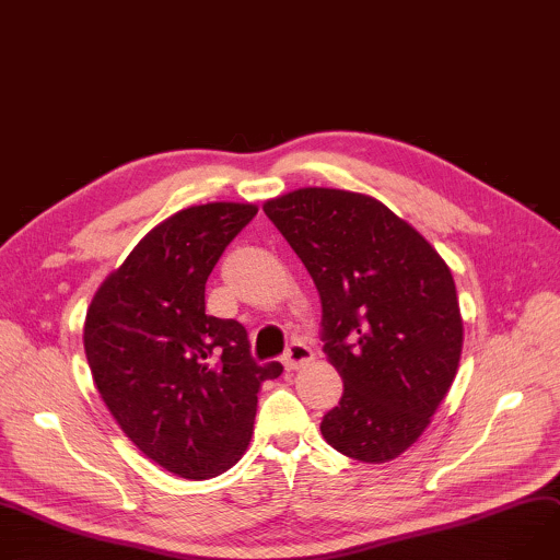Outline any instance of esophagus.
Returning <instances> with one entry per match:
<instances>
[{"label":"esophagus","mask_w":560,"mask_h":560,"mask_svg":"<svg viewBox=\"0 0 560 560\" xmlns=\"http://www.w3.org/2000/svg\"><path fill=\"white\" fill-rule=\"evenodd\" d=\"M313 358H315V353L311 351V347H306V345H302V342H294V345L288 347V351H285V355H283V366H285L288 371H294V369H300L302 364L311 362Z\"/></svg>","instance_id":"1"}]
</instances>
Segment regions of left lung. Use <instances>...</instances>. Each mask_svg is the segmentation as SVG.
I'll return each instance as SVG.
<instances>
[{"label": "left lung", "mask_w": 560, "mask_h": 560, "mask_svg": "<svg viewBox=\"0 0 560 560\" xmlns=\"http://www.w3.org/2000/svg\"><path fill=\"white\" fill-rule=\"evenodd\" d=\"M264 211L317 285L324 353L345 383L319 425L326 443L366 464L396 459L457 376L464 319L451 268L364 194L306 186Z\"/></svg>", "instance_id": "obj_1"}]
</instances>
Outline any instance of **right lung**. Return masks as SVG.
Returning <instances> with one entry per match:
<instances>
[{
    "instance_id": "right-lung-1",
    "label": "right lung",
    "mask_w": 560,
    "mask_h": 560,
    "mask_svg": "<svg viewBox=\"0 0 560 560\" xmlns=\"http://www.w3.org/2000/svg\"><path fill=\"white\" fill-rule=\"evenodd\" d=\"M256 211L207 202L173 213L105 277L85 315V355L109 415L184 479L215 477L245 455L256 394L283 371L252 360L243 324L205 313L213 266Z\"/></svg>"
}]
</instances>
